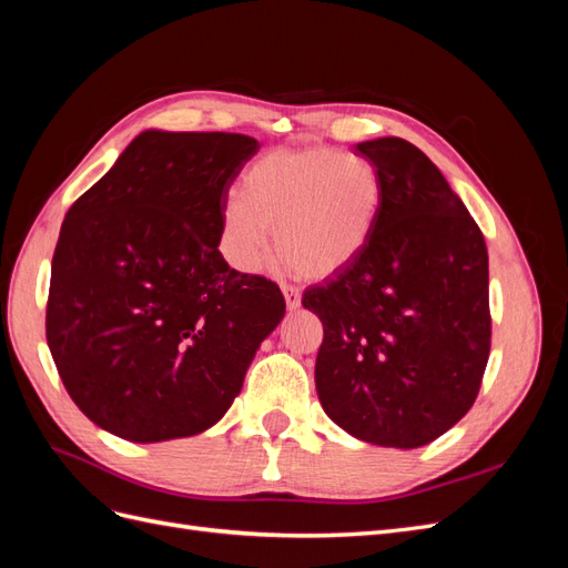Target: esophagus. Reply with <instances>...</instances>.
Listing matches in <instances>:
<instances>
[{"label": "esophagus", "mask_w": 568, "mask_h": 568, "mask_svg": "<svg viewBox=\"0 0 568 568\" xmlns=\"http://www.w3.org/2000/svg\"><path fill=\"white\" fill-rule=\"evenodd\" d=\"M284 298H286V307L288 311H296V307L301 305V288L298 286H291V284H284Z\"/></svg>", "instance_id": "esophagus-1"}]
</instances>
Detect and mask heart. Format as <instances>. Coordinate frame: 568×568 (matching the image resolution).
<instances>
[{"mask_svg": "<svg viewBox=\"0 0 568 568\" xmlns=\"http://www.w3.org/2000/svg\"><path fill=\"white\" fill-rule=\"evenodd\" d=\"M384 209V180L357 153L332 146L274 149L248 165L242 196L222 209V246L244 272L261 267L277 230L284 270L324 280L353 265Z\"/></svg>", "mask_w": 568, "mask_h": 568, "instance_id": "1", "label": "heart"}]
</instances>
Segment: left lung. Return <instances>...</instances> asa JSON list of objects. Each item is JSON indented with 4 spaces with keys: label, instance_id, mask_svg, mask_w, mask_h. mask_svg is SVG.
I'll list each match as a JSON object with an SVG mask.
<instances>
[{
    "label": "left lung",
    "instance_id": "left-lung-1",
    "mask_svg": "<svg viewBox=\"0 0 568 568\" xmlns=\"http://www.w3.org/2000/svg\"><path fill=\"white\" fill-rule=\"evenodd\" d=\"M384 180L367 251L305 288L324 338L320 403L343 432L419 448L471 409L490 353L486 239L440 170L400 136L363 142Z\"/></svg>",
    "mask_w": 568,
    "mask_h": 568
}]
</instances>
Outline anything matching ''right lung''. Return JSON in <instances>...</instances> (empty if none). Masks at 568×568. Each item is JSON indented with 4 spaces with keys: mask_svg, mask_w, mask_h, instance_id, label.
<instances>
[{
    "mask_svg": "<svg viewBox=\"0 0 568 568\" xmlns=\"http://www.w3.org/2000/svg\"><path fill=\"white\" fill-rule=\"evenodd\" d=\"M257 149L246 134L146 130L65 213L47 343L97 426L132 443L194 436L242 390L286 311L277 284L217 251L230 186Z\"/></svg>",
    "mask_w": 568,
    "mask_h": 568,
    "instance_id": "right-lung-1",
    "label": "right lung"
}]
</instances>
